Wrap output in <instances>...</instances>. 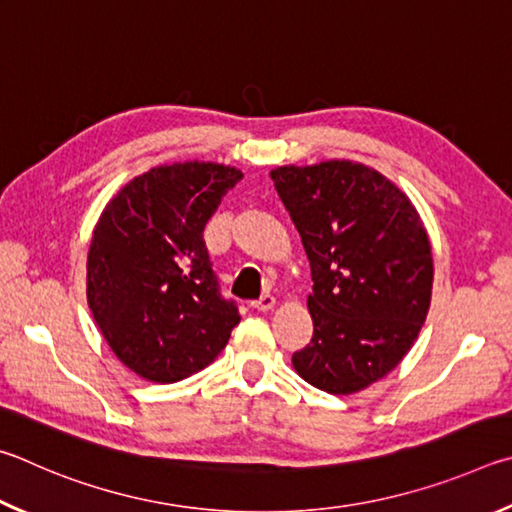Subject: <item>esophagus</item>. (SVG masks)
I'll return each mask as SVG.
<instances>
[{
	"instance_id": "34e87169",
	"label": "esophagus",
	"mask_w": 512,
	"mask_h": 512,
	"mask_svg": "<svg viewBox=\"0 0 512 512\" xmlns=\"http://www.w3.org/2000/svg\"><path fill=\"white\" fill-rule=\"evenodd\" d=\"M251 306H254L258 312H270L276 306V299L272 297V294H263V297L251 303Z\"/></svg>"
}]
</instances>
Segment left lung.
I'll list each match as a JSON object with an SVG mask.
<instances>
[{
  "instance_id": "8db88e82",
  "label": "left lung",
  "mask_w": 512,
  "mask_h": 512,
  "mask_svg": "<svg viewBox=\"0 0 512 512\" xmlns=\"http://www.w3.org/2000/svg\"><path fill=\"white\" fill-rule=\"evenodd\" d=\"M274 179L306 249L315 324L292 355L335 396L382 380L418 339L432 301V245L416 206L378 170L348 159L279 166Z\"/></svg>"
}]
</instances>
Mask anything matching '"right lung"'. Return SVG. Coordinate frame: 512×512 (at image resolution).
Masks as SVG:
<instances>
[{"label":"right lung","mask_w":512,"mask_h":512,"mask_svg":"<svg viewBox=\"0 0 512 512\" xmlns=\"http://www.w3.org/2000/svg\"><path fill=\"white\" fill-rule=\"evenodd\" d=\"M242 173L177 161L130 179L98 218L87 254V303L114 355L148 382L209 366L240 315L222 299L202 231Z\"/></svg>","instance_id":"obj_1"}]
</instances>
